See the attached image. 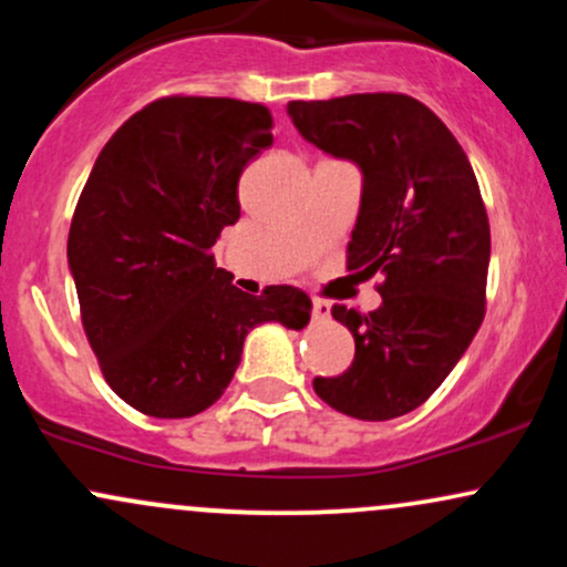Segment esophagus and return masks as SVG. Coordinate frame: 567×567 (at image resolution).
Here are the masks:
<instances>
[{"label": "esophagus", "mask_w": 567, "mask_h": 567, "mask_svg": "<svg viewBox=\"0 0 567 567\" xmlns=\"http://www.w3.org/2000/svg\"><path fill=\"white\" fill-rule=\"evenodd\" d=\"M315 317H317V320H328L330 303L322 301V298H315Z\"/></svg>", "instance_id": "1"}]
</instances>
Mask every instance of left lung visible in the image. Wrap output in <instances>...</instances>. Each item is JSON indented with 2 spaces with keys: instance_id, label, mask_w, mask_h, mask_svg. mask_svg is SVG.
<instances>
[{
  "instance_id": "8db88e82",
  "label": "left lung",
  "mask_w": 567,
  "mask_h": 567,
  "mask_svg": "<svg viewBox=\"0 0 567 567\" xmlns=\"http://www.w3.org/2000/svg\"><path fill=\"white\" fill-rule=\"evenodd\" d=\"M306 141L362 171L349 269L381 275L375 311L336 303L354 360L315 392L360 421L405 415L437 392L485 317L491 224L461 143L402 93L290 101Z\"/></svg>"
}]
</instances>
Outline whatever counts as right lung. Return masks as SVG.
Returning a JSON list of instances; mask_svg holds the SVG:
<instances>
[{
	"mask_svg": "<svg viewBox=\"0 0 567 567\" xmlns=\"http://www.w3.org/2000/svg\"><path fill=\"white\" fill-rule=\"evenodd\" d=\"M271 127L264 103L165 95L97 154L71 218L69 266L103 379L141 413H202L231 383L256 324L309 322L303 290L247 296L213 256L239 218V175L271 146Z\"/></svg>",
	"mask_w": 567,
	"mask_h": 567,
	"instance_id": "add662e5",
	"label": "right lung"
}]
</instances>
